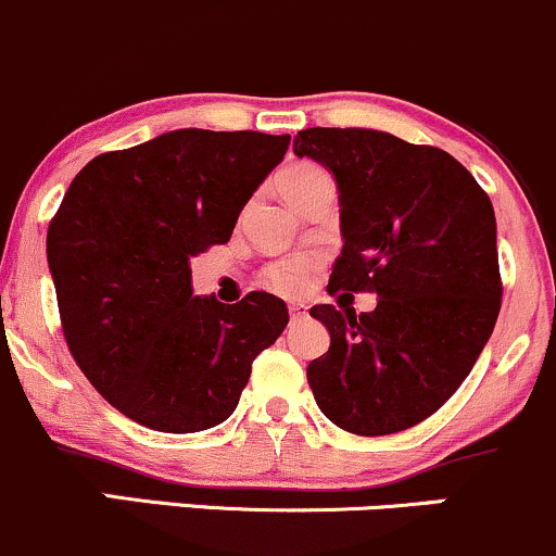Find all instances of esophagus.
Instances as JSON below:
<instances>
[{
  "label": "esophagus",
  "mask_w": 556,
  "mask_h": 556,
  "mask_svg": "<svg viewBox=\"0 0 556 556\" xmlns=\"http://www.w3.org/2000/svg\"><path fill=\"white\" fill-rule=\"evenodd\" d=\"M288 311H290V319H292V321H295V319H303V316L308 314V308L303 306V303H290Z\"/></svg>",
  "instance_id": "obj_1"
}]
</instances>
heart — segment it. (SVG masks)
<instances>
[{"instance_id":"b5f03b06","label":"heart","mask_w":556,"mask_h":556,"mask_svg":"<svg viewBox=\"0 0 556 556\" xmlns=\"http://www.w3.org/2000/svg\"><path fill=\"white\" fill-rule=\"evenodd\" d=\"M321 174H325V170L314 166V163H292V166L282 168L277 174V187L285 198L295 200L298 194H301L311 181L319 179ZM316 271H319V261H316L314 255L298 253L266 264L261 268V282H264L268 290L279 292V295L298 298L311 288Z\"/></svg>"}]
</instances>
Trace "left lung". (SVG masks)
Returning a JSON list of instances; mask_svg holds the SVG:
<instances>
[{"label": "left lung", "instance_id": "8db88e82", "mask_svg": "<svg viewBox=\"0 0 556 556\" xmlns=\"http://www.w3.org/2000/svg\"><path fill=\"white\" fill-rule=\"evenodd\" d=\"M292 148L338 179L345 245L329 295L380 298L358 316L311 308L329 329L306 371L316 404L353 435L419 425L465 382L502 308L491 200L446 150L386 131L316 126Z\"/></svg>", "mask_w": 556, "mask_h": 556}]
</instances>
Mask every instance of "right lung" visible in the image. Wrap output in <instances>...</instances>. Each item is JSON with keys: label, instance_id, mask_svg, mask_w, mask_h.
<instances>
[{"label": "right lung", "instance_id": "right-lung-1", "mask_svg": "<svg viewBox=\"0 0 556 556\" xmlns=\"http://www.w3.org/2000/svg\"><path fill=\"white\" fill-rule=\"evenodd\" d=\"M288 148V134L179 129L102 152L71 181L47 229L60 325L78 369L134 422L222 425L288 327L279 298H194L189 271V255L229 242Z\"/></svg>", "mask_w": 556, "mask_h": 556}]
</instances>
